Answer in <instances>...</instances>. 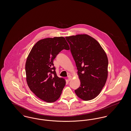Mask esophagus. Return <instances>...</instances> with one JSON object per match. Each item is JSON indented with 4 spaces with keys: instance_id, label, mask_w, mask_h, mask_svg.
<instances>
[{
    "instance_id": "34e87169",
    "label": "esophagus",
    "mask_w": 131,
    "mask_h": 131,
    "mask_svg": "<svg viewBox=\"0 0 131 131\" xmlns=\"http://www.w3.org/2000/svg\"><path fill=\"white\" fill-rule=\"evenodd\" d=\"M72 76L69 75H68V80L69 81H70L72 80Z\"/></svg>"
}]
</instances>
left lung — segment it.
<instances>
[{"label": "left lung", "mask_w": 131, "mask_h": 131, "mask_svg": "<svg viewBox=\"0 0 131 131\" xmlns=\"http://www.w3.org/2000/svg\"><path fill=\"white\" fill-rule=\"evenodd\" d=\"M78 70L81 85L75 93L82 100L96 98L106 83L108 75V58L99 42L87 34L65 37Z\"/></svg>", "instance_id": "obj_1"}]
</instances>
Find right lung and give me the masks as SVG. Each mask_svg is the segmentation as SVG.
<instances>
[{
  "mask_svg": "<svg viewBox=\"0 0 131 131\" xmlns=\"http://www.w3.org/2000/svg\"><path fill=\"white\" fill-rule=\"evenodd\" d=\"M63 49L70 50L63 37L47 38L34 45L25 63L26 80L31 91L48 103L58 100L66 84L56 74L53 61Z\"/></svg>",
  "mask_w": 131,
  "mask_h": 131,
  "instance_id": "right-lung-1",
  "label": "right lung"
}]
</instances>
